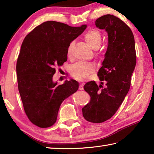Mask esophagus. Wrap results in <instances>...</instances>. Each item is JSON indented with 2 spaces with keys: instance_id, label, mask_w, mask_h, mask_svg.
Returning <instances> with one entry per match:
<instances>
[{
  "instance_id": "34e87169",
  "label": "esophagus",
  "mask_w": 154,
  "mask_h": 154,
  "mask_svg": "<svg viewBox=\"0 0 154 154\" xmlns=\"http://www.w3.org/2000/svg\"><path fill=\"white\" fill-rule=\"evenodd\" d=\"M79 90H83V83H82V84L79 85Z\"/></svg>"
}]
</instances>
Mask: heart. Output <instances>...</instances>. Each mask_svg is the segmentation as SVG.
I'll return each instance as SVG.
<instances>
[{
	"instance_id": "1",
	"label": "heart",
	"mask_w": 154,
	"mask_h": 154,
	"mask_svg": "<svg viewBox=\"0 0 154 154\" xmlns=\"http://www.w3.org/2000/svg\"><path fill=\"white\" fill-rule=\"evenodd\" d=\"M84 38L87 44L91 48H98L102 42V35L98 30L92 29L88 31L84 35ZM73 43L71 42L68 47L67 53L70 55ZM95 71V66L92 63H78L72 65L70 72L72 76L79 81L87 79L89 75L93 73Z\"/></svg>"
}]
</instances>
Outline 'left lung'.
Wrapping results in <instances>:
<instances>
[{
    "instance_id": "8db88e82",
    "label": "left lung",
    "mask_w": 154,
    "mask_h": 154,
    "mask_svg": "<svg viewBox=\"0 0 154 154\" xmlns=\"http://www.w3.org/2000/svg\"><path fill=\"white\" fill-rule=\"evenodd\" d=\"M95 24L108 33V48L102 67L97 72L101 82L86 83L85 91L89 94V103L82 108L83 116L89 122L100 123L110 119L127 96L131 78L136 65L135 39L131 29L121 19L113 15L97 19Z\"/></svg>"
}]
</instances>
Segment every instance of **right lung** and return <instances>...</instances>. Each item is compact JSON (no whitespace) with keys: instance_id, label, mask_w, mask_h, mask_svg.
<instances>
[{"instance_id":"right-lung-1","label":"right lung","mask_w":154,"mask_h":154,"mask_svg":"<svg viewBox=\"0 0 154 154\" xmlns=\"http://www.w3.org/2000/svg\"><path fill=\"white\" fill-rule=\"evenodd\" d=\"M86 27L48 21L35 27L23 41L16 66L18 89L26 115L39 127L54 125L62 102L79 88L74 79L58 85L52 77L55 68L67 60L69 44Z\"/></svg>"}]
</instances>
